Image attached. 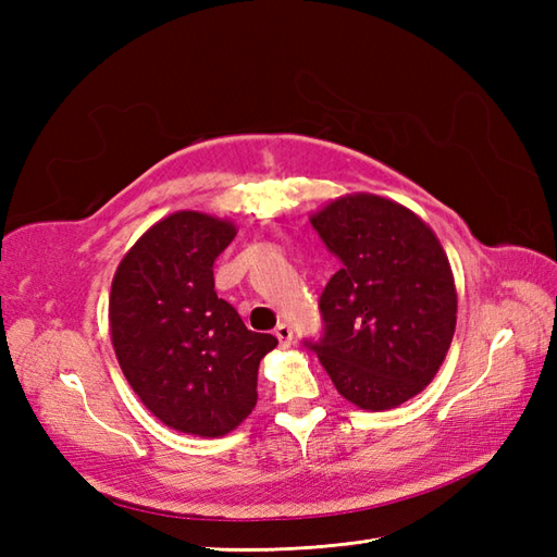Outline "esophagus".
Returning a JSON list of instances; mask_svg holds the SVG:
<instances>
[{"mask_svg": "<svg viewBox=\"0 0 557 557\" xmlns=\"http://www.w3.org/2000/svg\"><path fill=\"white\" fill-rule=\"evenodd\" d=\"M275 337L280 339L282 347H289V345H292V337H294V335H292V327H289L287 323H280V325L275 327Z\"/></svg>", "mask_w": 557, "mask_h": 557, "instance_id": "34e87169", "label": "esophagus"}]
</instances>
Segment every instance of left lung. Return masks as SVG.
Wrapping results in <instances>:
<instances>
[{"label": "left lung", "instance_id": "left-lung-1", "mask_svg": "<svg viewBox=\"0 0 557 557\" xmlns=\"http://www.w3.org/2000/svg\"><path fill=\"white\" fill-rule=\"evenodd\" d=\"M311 224L342 268L318 301L323 335L304 345L351 405L393 409L433 381L453 342L447 256L429 224L381 196L337 198Z\"/></svg>", "mask_w": 557, "mask_h": 557}]
</instances>
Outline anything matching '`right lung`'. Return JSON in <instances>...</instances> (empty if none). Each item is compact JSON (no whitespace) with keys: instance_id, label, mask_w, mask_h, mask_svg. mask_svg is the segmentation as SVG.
<instances>
[{"instance_id":"obj_1","label":"right lung","mask_w":557,"mask_h":557,"mask_svg":"<svg viewBox=\"0 0 557 557\" xmlns=\"http://www.w3.org/2000/svg\"><path fill=\"white\" fill-rule=\"evenodd\" d=\"M234 224L182 210L140 236L116 268L112 345L128 385L174 431L218 437L256 407L258 363L277 337L218 299L212 265Z\"/></svg>"}]
</instances>
